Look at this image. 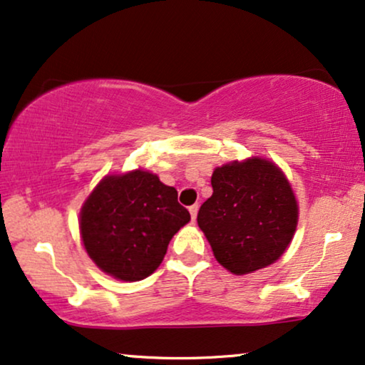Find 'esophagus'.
I'll return each mask as SVG.
<instances>
[{
    "instance_id": "34e87169",
    "label": "esophagus",
    "mask_w": 365,
    "mask_h": 365,
    "mask_svg": "<svg viewBox=\"0 0 365 365\" xmlns=\"http://www.w3.org/2000/svg\"><path fill=\"white\" fill-rule=\"evenodd\" d=\"M188 212H190L192 220H195V218H197V213H198V205H197V203H195V205H192L190 208H188Z\"/></svg>"
}]
</instances>
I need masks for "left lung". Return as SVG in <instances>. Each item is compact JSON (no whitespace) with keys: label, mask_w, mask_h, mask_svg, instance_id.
I'll list each match as a JSON object with an SVG mask.
<instances>
[{"label":"left lung","mask_w":365,"mask_h":365,"mask_svg":"<svg viewBox=\"0 0 365 365\" xmlns=\"http://www.w3.org/2000/svg\"><path fill=\"white\" fill-rule=\"evenodd\" d=\"M212 188L197 222L218 264L245 275L279 260L299 220L284 172L265 158L235 160L213 170Z\"/></svg>","instance_id":"left-lung-1"}]
</instances>
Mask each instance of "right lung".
<instances>
[{"label": "right lung", "instance_id": "add662e5", "mask_svg": "<svg viewBox=\"0 0 365 365\" xmlns=\"http://www.w3.org/2000/svg\"><path fill=\"white\" fill-rule=\"evenodd\" d=\"M177 197L173 187L145 170L106 175L80 212L86 254L115 279H147L162 264L172 237L190 222Z\"/></svg>", "mask_w": 365, "mask_h": 365}]
</instances>
